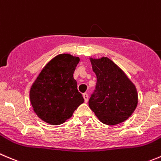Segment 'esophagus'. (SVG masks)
<instances>
[{"label":"esophagus","mask_w":161,"mask_h":161,"mask_svg":"<svg viewBox=\"0 0 161 161\" xmlns=\"http://www.w3.org/2000/svg\"><path fill=\"white\" fill-rule=\"evenodd\" d=\"M83 98H84V101H85L86 103L88 102V99H89V97L87 93H83Z\"/></svg>","instance_id":"34e87169"}]
</instances>
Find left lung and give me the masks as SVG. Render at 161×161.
Returning a JSON list of instances; mask_svg holds the SVG:
<instances>
[{
	"label": "left lung",
	"instance_id": "obj_1",
	"mask_svg": "<svg viewBox=\"0 0 161 161\" xmlns=\"http://www.w3.org/2000/svg\"><path fill=\"white\" fill-rule=\"evenodd\" d=\"M97 76L96 89L89 106L101 123L115 125L127 120L138 104L135 86L108 57L90 58Z\"/></svg>",
	"mask_w": 161,
	"mask_h": 161
}]
</instances>
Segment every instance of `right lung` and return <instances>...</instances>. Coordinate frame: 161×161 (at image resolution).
I'll return each instance as SVG.
<instances>
[{"mask_svg": "<svg viewBox=\"0 0 161 161\" xmlns=\"http://www.w3.org/2000/svg\"><path fill=\"white\" fill-rule=\"evenodd\" d=\"M79 58L71 54L57 55L44 67L30 90L34 112L51 125H60L71 118L84 102L73 77Z\"/></svg>", "mask_w": 161, "mask_h": 161, "instance_id": "1", "label": "right lung"}]
</instances>
